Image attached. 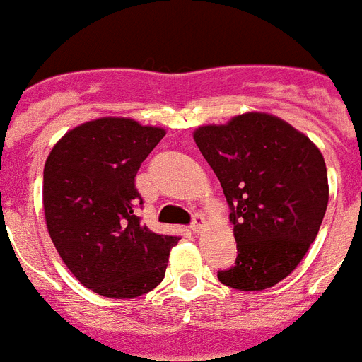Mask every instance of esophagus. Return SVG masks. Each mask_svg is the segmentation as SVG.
<instances>
[{"label":"esophagus","instance_id":"obj_1","mask_svg":"<svg viewBox=\"0 0 362 362\" xmlns=\"http://www.w3.org/2000/svg\"><path fill=\"white\" fill-rule=\"evenodd\" d=\"M191 229H193V233H202L204 229H206V218L202 215H194Z\"/></svg>","mask_w":362,"mask_h":362}]
</instances>
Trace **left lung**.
<instances>
[{"label": "left lung", "mask_w": 362, "mask_h": 362, "mask_svg": "<svg viewBox=\"0 0 362 362\" xmlns=\"http://www.w3.org/2000/svg\"><path fill=\"white\" fill-rule=\"evenodd\" d=\"M193 138L231 207L238 255L218 281L238 291L273 288L300 264L325 218L322 153L293 125L260 111L200 125Z\"/></svg>", "instance_id": "obj_1"}]
</instances>
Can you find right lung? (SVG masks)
I'll use <instances>...</instances> for the list:
<instances>
[{
  "label": "right lung",
  "instance_id": "right-lung-1",
  "mask_svg": "<svg viewBox=\"0 0 362 362\" xmlns=\"http://www.w3.org/2000/svg\"><path fill=\"white\" fill-rule=\"evenodd\" d=\"M165 129L125 116L76 125L54 144L43 169L47 231L81 284L109 298H134L163 281L180 238L151 231L134 215L140 163Z\"/></svg>",
  "mask_w": 362,
  "mask_h": 362
}]
</instances>
